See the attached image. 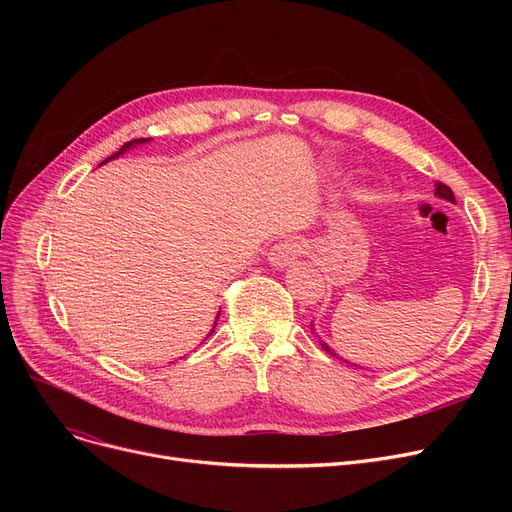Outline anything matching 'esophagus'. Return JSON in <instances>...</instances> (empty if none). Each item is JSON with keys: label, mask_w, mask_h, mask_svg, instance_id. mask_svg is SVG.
<instances>
[{"label": "esophagus", "mask_w": 512, "mask_h": 512, "mask_svg": "<svg viewBox=\"0 0 512 512\" xmlns=\"http://www.w3.org/2000/svg\"><path fill=\"white\" fill-rule=\"evenodd\" d=\"M301 253H303L301 240L286 238L276 242V245L270 249V253H267V261H270L274 267H288L299 259Z\"/></svg>", "instance_id": "1"}]
</instances>
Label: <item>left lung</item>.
I'll use <instances>...</instances> for the list:
<instances>
[{
    "instance_id": "left-lung-1",
    "label": "left lung",
    "mask_w": 512,
    "mask_h": 512,
    "mask_svg": "<svg viewBox=\"0 0 512 512\" xmlns=\"http://www.w3.org/2000/svg\"><path fill=\"white\" fill-rule=\"evenodd\" d=\"M436 195H438L440 199H446V201L454 203V193L450 191V188H448L446 184H442V182H436ZM319 344H321V348H324V351H326L328 355H332V357H336V359H342V357H338V355L334 353V348H330L324 340H319ZM344 363H348V361L344 359ZM355 367H357V365H355Z\"/></svg>"
}]
</instances>
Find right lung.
I'll use <instances>...</instances> for the list:
<instances>
[{
	"label": "right lung",
	"mask_w": 512,
	"mask_h": 512,
	"mask_svg": "<svg viewBox=\"0 0 512 512\" xmlns=\"http://www.w3.org/2000/svg\"><path fill=\"white\" fill-rule=\"evenodd\" d=\"M151 139H134V141H128V143H124L122 147H120V151H116L114 155H110V157H107L105 161H101V164H107V161H110V159H116V157H120L122 153H126L128 149H132V147H137V145H143V143H149ZM218 317H220V313H218ZM218 317H215V321H213V328H211V332L207 334V336H211L213 334V330H215V324H218Z\"/></svg>",
	"instance_id": "right-lung-1"
}]
</instances>
